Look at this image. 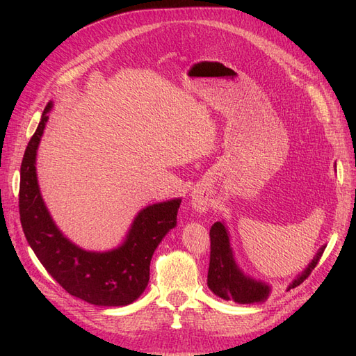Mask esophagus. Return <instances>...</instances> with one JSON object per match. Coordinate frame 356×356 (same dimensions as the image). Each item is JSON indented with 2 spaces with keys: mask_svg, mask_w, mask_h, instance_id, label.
Here are the masks:
<instances>
[{
  "mask_svg": "<svg viewBox=\"0 0 356 356\" xmlns=\"http://www.w3.org/2000/svg\"><path fill=\"white\" fill-rule=\"evenodd\" d=\"M193 208L199 212L209 209V199L203 195H193Z\"/></svg>",
  "mask_w": 356,
  "mask_h": 356,
  "instance_id": "esophagus-1",
  "label": "esophagus"
}]
</instances>
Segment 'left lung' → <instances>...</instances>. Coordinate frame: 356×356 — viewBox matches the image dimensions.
<instances>
[{"mask_svg": "<svg viewBox=\"0 0 356 356\" xmlns=\"http://www.w3.org/2000/svg\"><path fill=\"white\" fill-rule=\"evenodd\" d=\"M209 236L211 260L208 270V286L212 293L221 297L222 300H233L239 305H252L266 301L268 294H270V286L261 281H255V279L246 276L241 270L239 266L236 264L230 246V236L224 222H213ZM324 250L325 246L319 248L314 260L294 279L293 284H289L288 289L296 288L306 281L312 270L319 263Z\"/></svg>", "mask_w": 356, "mask_h": 356, "instance_id": "obj_1", "label": "left lung"}]
</instances>
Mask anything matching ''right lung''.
<instances>
[{"label": "right lung", "mask_w": 356, "mask_h": 356, "mask_svg": "<svg viewBox=\"0 0 356 356\" xmlns=\"http://www.w3.org/2000/svg\"><path fill=\"white\" fill-rule=\"evenodd\" d=\"M51 106L49 102L42 111L20 166L19 213L25 238L40 263L71 296L95 306L131 305L148 285L149 261L156 248L177 225L181 199L144 208L115 250L92 252L74 245L53 222L37 181V149Z\"/></svg>", "instance_id": "add662e5"}]
</instances>
